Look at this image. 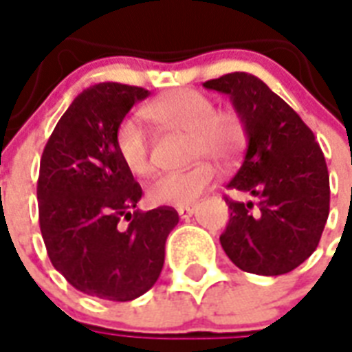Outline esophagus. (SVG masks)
<instances>
[{
	"label": "esophagus",
	"mask_w": 352,
	"mask_h": 352,
	"mask_svg": "<svg viewBox=\"0 0 352 352\" xmlns=\"http://www.w3.org/2000/svg\"><path fill=\"white\" fill-rule=\"evenodd\" d=\"M177 212L181 218H190V216L196 212V207L194 205H184V207H177Z\"/></svg>",
	"instance_id": "34e87169"
}]
</instances>
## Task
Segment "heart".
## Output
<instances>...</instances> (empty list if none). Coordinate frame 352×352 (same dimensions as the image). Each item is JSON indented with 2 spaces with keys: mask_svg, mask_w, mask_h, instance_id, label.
<instances>
[{
  "mask_svg": "<svg viewBox=\"0 0 352 352\" xmlns=\"http://www.w3.org/2000/svg\"><path fill=\"white\" fill-rule=\"evenodd\" d=\"M143 116L164 129L188 132V160H199L183 171L156 175L147 184V197L153 205H194L216 183V169L207 160L231 166L246 145V124L241 113L216 110L214 100L201 91H169L145 106ZM116 149L130 173H149V138L136 119H124L119 123Z\"/></svg>",
  "mask_w": 352,
  "mask_h": 352,
  "instance_id": "heart-1",
  "label": "heart"
}]
</instances>
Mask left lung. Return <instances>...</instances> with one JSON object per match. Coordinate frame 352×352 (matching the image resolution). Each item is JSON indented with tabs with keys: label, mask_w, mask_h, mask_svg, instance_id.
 <instances>
[{
	"label": "left lung",
	"mask_w": 352,
	"mask_h": 352,
	"mask_svg": "<svg viewBox=\"0 0 352 352\" xmlns=\"http://www.w3.org/2000/svg\"><path fill=\"white\" fill-rule=\"evenodd\" d=\"M231 96L246 124L248 149L228 188L254 201L226 196L229 223L223 252L244 272L280 276L317 248L330 210V181L319 143L300 116L248 72L203 83Z\"/></svg>",
	"instance_id": "left-lung-1"
}]
</instances>
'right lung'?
I'll return each mask as SVG.
<instances>
[{
	"mask_svg": "<svg viewBox=\"0 0 352 352\" xmlns=\"http://www.w3.org/2000/svg\"><path fill=\"white\" fill-rule=\"evenodd\" d=\"M149 96L104 82L83 89L59 119L41 158L38 223L52 265L85 295L129 302L147 293L164 267L173 207L136 209L142 186L116 149V130ZM124 217L129 228L116 226Z\"/></svg>",
	"mask_w": 352,
	"mask_h": 352,
	"instance_id": "right-lung-1",
	"label": "right lung"
}]
</instances>
